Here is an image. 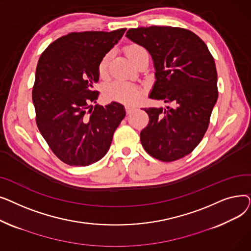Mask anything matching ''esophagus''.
Returning <instances> with one entry per match:
<instances>
[{
  "label": "esophagus",
  "instance_id": "1",
  "mask_svg": "<svg viewBox=\"0 0 251 251\" xmlns=\"http://www.w3.org/2000/svg\"><path fill=\"white\" fill-rule=\"evenodd\" d=\"M125 110H126V113H127V114H131V113H132V112L135 110V108H134V107H131V105H126Z\"/></svg>",
  "mask_w": 251,
  "mask_h": 251
}]
</instances>
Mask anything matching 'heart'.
Returning <instances> with one entry per match:
<instances>
[{
    "label": "heart",
    "instance_id": "obj_1",
    "mask_svg": "<svg viewBox=\"0 0 251 251\" xmlns=\"http://www.w3.org/2000/svg\"><path fill=\"white\" fill-rule=\"evenodd\" d=\"M144 50H146L137 45H131L125 49L127 57L132 62H134L136 58L140 55V52ZM109 59H110V56L105 55L101 59L99 65V73L100 76H103L105 73H107ZM104 92H105V96H107L109 99L121 101V102H125V103L135 102L140 99L142 94L141 89L138 86L125 82V81H121V80L112 82L107 88H105Z\"/></svg>",
    "mask_w": 251,
    "mask_h": 251
}]
</instances>
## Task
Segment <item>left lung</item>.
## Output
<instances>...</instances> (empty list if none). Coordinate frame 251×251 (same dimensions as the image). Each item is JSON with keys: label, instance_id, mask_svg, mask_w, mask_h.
<instances>
[{"label": "left lung", "instance_id": "8db88e82", "mask_svg": "<svg viewBox=\"0 0 251 251\" xmlns=\"http://www.w3.org/2000/svg\"><path fill=\"white\" fill-rule=\"evenodd\" d=\"M126 36L151 54L155 81L152 100L175 107L146 108L148 126L140 132L143 149L154 159L173 162L201 141L218 100L214 58L201 37L171 26L131 28Z\"/></svg>", "mask_w": 251, "mask_h": 251}]
</instances>
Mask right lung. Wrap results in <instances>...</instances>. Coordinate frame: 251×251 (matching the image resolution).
<instances>
[{
  "label": "right lung",
  "instance_id": "right-lung-1",
  "mask_svg": "<svg viewBox=\"0 0 251 251\" xmlns=\"http://www.w3.org/2000/svg\"><path fill=\"white\" fill-rule=\"evenodd\" d=\"M126 28L71 32L51 43L38 60L32 101L39 132L65 164L88 166L108 152L124 105H94L99 65Z\"/></svg>",
  "mask_w": 251,
  "mask_h": 251
}]
</instances>
